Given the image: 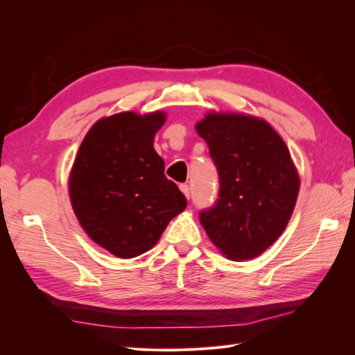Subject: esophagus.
Wrapping results in <instances>:
<instances>
[{
  "label": "esophagus",
  "instance_id": "esophagus-1",
  "mask_svg": "<svg viewBox=\"0 0 355 355\" xmlns=\"http://www.w3.org/2000/svg\"><path fill=\"white\" fill-rule=\"evenodd\" d=\"M179 188H180V191H182V192H184V196H185L187 198H189V185H187V184H182Z\"/></svg>",
  "mask_w": 355,
  "mask_h": 355
}]
</instances>
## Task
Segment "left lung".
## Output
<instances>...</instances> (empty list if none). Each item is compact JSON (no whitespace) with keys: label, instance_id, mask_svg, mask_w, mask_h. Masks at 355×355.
I'll return each instance as SVG.
<instances>
[{"label":"left lung","instance_id":"8db88e82","mask_svg":"<svg viewBox=\"0 0 355 355\" xmlns=\"http://www.w3.org/2000/svg\"><path fill=\"white\" fill-rule=\"evenodd\" d=\"M219 173V198L200 211L210 241L232 261H249L277 241L292 216L299 175L288 149L262 118L204 115L196 124Z\"/></svg>","mask_w":355,"mask_h":355}]
</instances>
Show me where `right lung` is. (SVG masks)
<instances>
[{
  "label": "right lung",
  "instance_id": "right-lung-1",
  "mask_svg": "<svg viewBox=\"0 0 355 355\" xmlns=\"http://www.w3.org/2000/svg\"><path fill=\"white\" fill-rule=\"evenodd\" d=\"M164 123L163 111L101 118L85 135L71 168L75 216L96 244L121 259L153 249L168 222L187 207L154 149Z\"/></svg>",
  "mask_w": 355,
  "mask_h": 355
}]
</instances>
